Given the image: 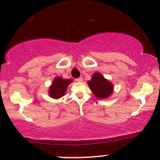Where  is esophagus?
<instances>
[{
  "label": "esophagus",
  "mask_w": 160,
  "mask_h": 160,
  "mask_svg": "<svg viewBox=\"0 0 160 160\" xmlns=\"http://www.w3.org/2000/svg\"><path fill=\"white\" fill-rule=\"evenodd\" d=\"M75 80H76V82H82V78H81V77H80V78H77Z\"/></svg>",
  "instance_id": "1"
}]
</instances>
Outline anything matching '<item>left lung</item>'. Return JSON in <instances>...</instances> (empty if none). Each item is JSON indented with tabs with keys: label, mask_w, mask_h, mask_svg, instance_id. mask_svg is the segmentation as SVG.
I'll use <instances>...</instances> for the list:
<instances>
[{
	"label": "left lung",
	"mask_w": 160,
	"mask_h": 160,
	"mask_svg": "<svg viewBox=\"0 0 160 160\" xmlns=\"http://www.w3.org/2000/svg\"><path fill=\"white\" fill-rule=\"evenodd\" d=\"M88 85L93 95L99 99L109 97L113 91L112 84L99 72L93 74L91 80L88 81Z\"/></svg>",
	"instance_id": "1"
}]
</instances>
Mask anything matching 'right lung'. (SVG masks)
<instances>
[{"instance_id":"obj_1","label":"right lung","mask_w":160,"mask_h":160,"mask_svg":"<svg viewBox=\"0 0 160 160\" xmlns=\"http://www.w3.org/2000/svg\"><path fill=\"white\" fill-rule=\"evenodd\" d=\"M72 82V80H66L61 77L54 79L52 83L49 88V95L53 99H59L65 94L67 87Z\"/></svg>"}]
</instances>
